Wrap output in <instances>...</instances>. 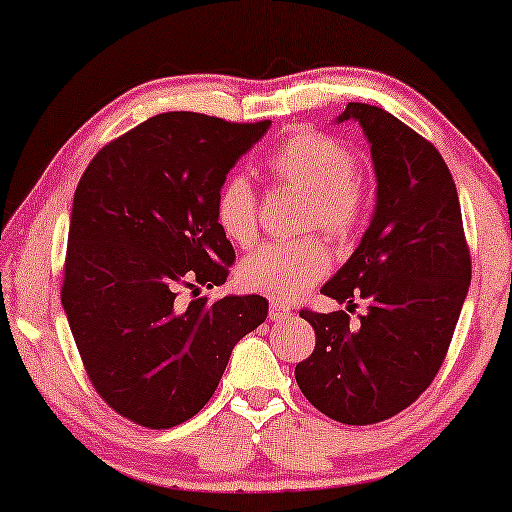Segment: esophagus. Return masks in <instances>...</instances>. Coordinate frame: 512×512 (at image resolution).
I'll return each mask as SVG.
<instances>
[{
	"mask_svg": "<svg viewBox=\"0 0 512 512\" xmlns=\"http://www.w3.org/2000/svg\"><path fill=\"white\" fill-rule=\"evenodd\" d=\"M291 314H293V312H291L289 305L279 303V300H272V303H270V319L284 321V319H289Z\"/></svg>",
	"mask_w": 512,
	"mask_h": 512,
	"instance_id": "obj_1",
	"label": "esophagus"
}]
</instances>
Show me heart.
Listing matches in <instances>:
<instances>
[{
    "instance_id": "1",
    "label": "heart",
    "mask_w": 512,
    "mask_h": 512,
    "mask_svg": "<svg viewBox=\"0 0 512 512\" xmlns=\"http://www.w3.org/2000/svg\"><path fill=\"white\" fill-rule=\"evenodd\" d=\"M268 170L284 184L307 193L303 223L319 226L335 240L359 228L366 212L368 184L354 170L345 142L324 132L300 130L270 153ZM216 226L237 247L258 240V200L251 181L242 174L228 177L216 193ZM328 249L319 237L270 242L251 254L240 268V282L249 291L291 303L326 275Z\"/></svg>"
}]
</instances>
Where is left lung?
Segmentation results:
<instances>
[{"label":"left lung","mask_w":512,"mask_h":512,"mask_svg":"<svg viewBox=\"0 0 512 512\" xmlns=\"http://www.w3.org/2000/svg\"><path fill=\"white\" fill-rule=\"evenodd\" d=\"M370 144L375 212L359 247L324 284L328 298L368 300L361 324L303 310L317 333L296 366L307 401L342 424H375L415 403L440 370L471 286L457 186L436 146L373 104L349 102Z\"/></svg>","instance_id":"obj_1"}]
</instances>
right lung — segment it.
<instances>
[{"instance_id":"obj_1","label":"right lung","mask_w":512,"mask_h":512,"mask_svg":"<svg viewBox=\"0 0 512 512\" xmlns=\"http://www.w3.org/2000/svg\"><path fill=\"white\" fill-rule=\"evenodd\" d=\"M268 128L167 111L104 146L76 186L62 307L97 394L135 424L170 429L205 408L268 317L254 293L179 300L226 282L235 251L216 193Z\"/></svg>"}]
</instances>
